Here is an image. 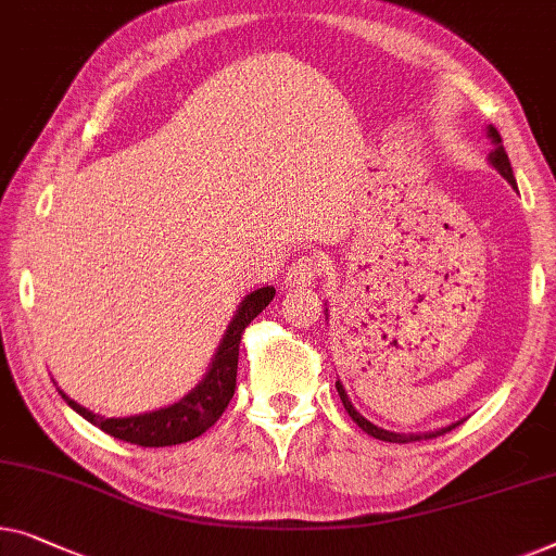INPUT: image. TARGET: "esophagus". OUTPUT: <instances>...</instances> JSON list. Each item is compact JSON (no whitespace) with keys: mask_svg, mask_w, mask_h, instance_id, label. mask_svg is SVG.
<instances>
[{"mask_svg":"<svg viewBox=\"0 0 556 556\" xmlns=\"http://www.w3.org/2000/svg\"><path fill=\"white\" fill-rule=\"evenodd\" d=\"M318 276H320V261L316 255H298V258L291 263V268H288L286 283L298 286V288L313 286Z\"/></svg>","mask_w":556,"mask_h":556,"instance_id":"34e87169","label":"esophagus"}]
</instances>
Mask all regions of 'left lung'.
<instances>
[{
    "mask_svg": "<svg viewBox=\"0 0 556 556\" xmlns=\"http://www.w3.org/2000/svg\"><path fill=\"white\" fill-rule=\"evenodd\" d=\"M489 138H492V152H489V160H492V165H494L496 170L502 173L504 178L509 180L511 185H517V182H514V173H511L509 155H506L504 142H502V135H498L496 127H489ZM336 389H338V396H341V401H343V408H345V412H349V416L353 418V421H356V424L361 426V429H364V431L368 433V437L381 439V441H391V444H412V441H421V439H437V437H441V433L452 431L454 426H456V424H452V426H446V429L431 431V433H412V437H406V433H393V431L378 429V426H374L371 421H368V418H364V416H361V414L356 412V408H353L349 396H345V389L341 386V381H336Z\"/></svg>",
    "mask_w": 556,
    "mask_h": 556,
    "instance_id": "obj_1",
    "label": "left lung"
}]
</instances>
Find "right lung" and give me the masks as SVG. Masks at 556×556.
I'll use <instances>...</instances> for the list:
<instances>
[{"instance_id":"right-lung-1","label":"right lung","mask_w":556,"mask_h":556,"mask_svg":"<svg viewBox=\"0 0 556 556\" xmlns=\"http://www.w3.org/2000/svg\"><path fill=\"white\" fill-rule=\"evenodd\" d=\"M270 286L258 288L240 303L236 318L230 320L228 331L223 336V343L218 353H215L211 371L205 374L195 389L188 396L180 399L178 404L160 408L152 414L140 416H127V418H104L100 414L87 412L85 406H79L77 401H72L67 393H62V399L75 408V412L87 418V421L98 426L104 433L115 437L127 444L138 446H175L185 444V441L198 439L200 433H205L211 426L218 421L225 408H228L232 393H236V376H238V353H240V338L248 324L258 316V313L273 301Z\"/></svg>"}]
</instances>
